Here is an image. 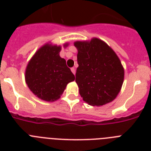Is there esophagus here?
I'll return each mask as SVG.
<instances>
[{"mask_svg": "<svg viewBox=\"0 0 151 151\" xmlns=\"http://www.w3.org/2000/svg\"><path fill=\"white\" fill-rule=\"evenodd\" d=\"M71 71H72V73H73V74H74V75H75L76 70H75V68H74V67H73V68H71Z\"/></svg>", "mask_w": 151, "mask_h": 151, "instance_id": "1", "label": "esophagus"}]
</instances>
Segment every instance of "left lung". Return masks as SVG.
Wrapping results in <instances>:
<instances>
[{
	"instance_id": "8db88e82",
	"label": "left lung",
	"mask_w": 151,
	"mask_h": 151,
	"mask_svg": "<svg viewBox=\"0 0 151 151\" xmlns=\"http://www.w3.org/2000/svg\"><path fill=\"white\" fill-rule=\"evenodd\" d=\"M78 67L76 83L81 96L91 106L112 102L122 89L124 70L114 51L103 41H75Z\"/></svg>"
}]
</instances>
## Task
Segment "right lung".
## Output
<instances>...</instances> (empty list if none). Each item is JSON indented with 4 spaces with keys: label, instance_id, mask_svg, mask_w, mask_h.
<instances>
[{
    "label": "right lung",
    "instance_id": "1",
    "mask_svg": "<svg viewBox=\"0 0 151 151\" xmlns=\"http://www.w3.org/2000/svg\"><path fill=\"white\" fill-rule=\"evenodd\" d=\"M69 45H63L64 48ZM60 45L47 43L35 52L27 64L25 80L29 90L39 99L54 102L60 98L67 84L75 77L60 57Z\"/></svg>",
    "mask_w": 151,
    "mask_h": 151
}]
</instances>
